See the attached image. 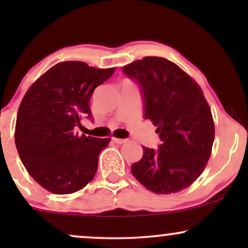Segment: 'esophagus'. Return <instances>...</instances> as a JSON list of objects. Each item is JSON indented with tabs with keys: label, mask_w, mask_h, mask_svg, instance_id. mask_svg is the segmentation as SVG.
Masks as SVG:
<instances>
[{
	"label": "esophagus",
	"mask_w": 248,
	"mask_h": 248,
	"mask_svg": "<svg viewBox=\"0 0 248 248\" xmlns=\"http://www.w3.org/2000/svg\"><path fill=\"white\" fill-rule=\"evenodd\" d=\"M113 140H114L115 143H118V144H122V143H124V142L128 141L127 139H118V138H114Z\"/></svg>",
	"instance_id": "1"
}]
</instances>
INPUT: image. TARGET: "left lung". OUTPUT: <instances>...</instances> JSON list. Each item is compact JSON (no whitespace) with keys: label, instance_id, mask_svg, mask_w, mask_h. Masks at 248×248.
Masks as SVG:
<instances>
[{"label":"left lung","instance_id":"8db88e82","mask_svg":"<svg viewBox=\"0 0 248 248\" xmlns=\"http://www.w3.org/2000/svg\"><path fill=\"white\" fill-rule=\"evenodd\" d=\"M140 88L144 119L157 127L158 149L143 147L132 166L134 177L155 193L190 186L211 155L215 124L201 87L183 70L162 57H144L122 69Z\"/></svg>","mask_w":248,"mask_h":248}]
</instances>
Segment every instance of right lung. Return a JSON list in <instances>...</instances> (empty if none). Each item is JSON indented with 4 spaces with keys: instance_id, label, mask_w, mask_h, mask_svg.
<instances>
[{
    "instance_id": "right-lung-1",
    "label": "right lung",
    "mask_w": 248,
    "mask_h": 248,
    "mask_svg": "<svg viewBox=\"0 0 248 248\" xmlns=\"http://www.w3.org/2000/svg\"><path fill=\"white\" fill-rule=\"evenodd\" d=\"M114 70L62 62L25 93L17 113L16 148L31 177L50 192L69 195L94 177L99 154L110 139L79 135L75 129L82 118L92 120L91 96Z\"/></svg>"
}]
</instances>
